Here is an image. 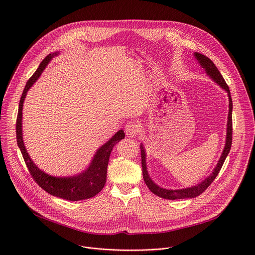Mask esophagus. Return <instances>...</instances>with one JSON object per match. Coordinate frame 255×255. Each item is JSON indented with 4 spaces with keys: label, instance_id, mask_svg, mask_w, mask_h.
<instances>
[{
    "label": "esophagus",
    "instance_id": "esophagus-1",
    "mask_svg": "<svg viewBox=\"0 0 255 255\" xmlns=\"http://www.w3.org/2000/svg\"><path fill=\"white\" fill-rule=\"evenodd\" d=\"M139 126L135 122H128L125 126V133L128 137H135L139 132Z\"/></svg>",
    "mask_w": 255,
    "mask_h": 255
}]
</instances>
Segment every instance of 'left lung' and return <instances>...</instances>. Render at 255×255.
Segmentation results:
<instances>
[{"mask_svg":"<svg viewBox=\"0 0 255 255\" xmlns=\"http://www.w3.org/2000/svg\"><path fill=\"white\" fill-rule=\"evenodd\" d=\"M195 58L197 59V61L199 62V64L201 65V67L205 70V73L210 76L213 80H215L223 89H225L228 92L229 96V114H228V123H227V137H226V144H225V148L222 152V155L218 161V164L214 170V172L208 176L207 178H205L202 182H200L199 184L195 185V186L189 187V188H185V189H177V190H169V189H165L161 188L155 183H153V181L149 178L148 173H147V169H146V160H145V150L143 145H140L141 148V164H142V175H143V179L145 184L147 185V187L149 188V190L165 199H171V200H175V199H183V198H194L198 195H200L202 192H204L207 187L214 182V180L216 179V177L218 176V174L220 173L224 161L226 159V157L228 156V153L230 152L231 149V145H232V132H233V128H232V109H233V103H232V99H231V94H230V89L229 86L227 85L225 79L223 78L222 74L220 73V71L218 70V68L216 67V65L214 64V62L207 58L206 56L199 54V53H194Z\"/></svg>","mask_w":255,"mask_h":255,"instance_id":"obj_1","label":"left lung"}]
</instances>
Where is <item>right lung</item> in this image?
Returning a JSON list of instances; mask_svg holds the SVG:
<instances>
[{"label":"right lung","instance_id":"add662e5","mask_svg":"<svg viewBox=\"0 0 255 255\" xmlns=\"http://www.w3.org/2000/svg\"><path fill=\"white\" fill-rule=\"evenodd\" d=\"M58 54V52L54 54H49L42 60L39 67L37 68V70L29 78L24 90L22 92L16 121V139L31 177L44 191H47L53 196H57L67 200H83L94 197L104 188L107 180V169L111 151L113 147L125 137V133L123 130H119L108 142L101 146L96 152L94 158H92L89 167L79 175L73 177H54L42 172L33 164V161L31 160L24 146L22 137L23 103H24V99L29 88L40 76L49 62Z\"/></svg>","mask_w":255,"mask_h":255}]
</instances>
